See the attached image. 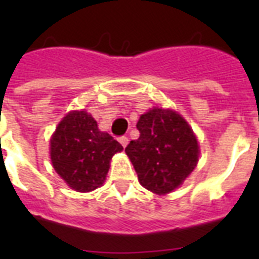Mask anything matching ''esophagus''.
<instances>
[{
  "instance_id": "obj_1",
  "label": "esophagus",
  "mask_w": 259,
  "mask_h": 259,
  "mask_svg": "<svg viewBox=\"0 0 259 259\" xmlns=\"http://www.w3.org/2000/svg\"><path fill=\"white\" fill-rule=\"evenodd\" d=\"M119 143L122 144L123 148H125V146L128 145V143H130V140H128V137L122 136V137H119Z\"/></svg>"
}]
</instances>
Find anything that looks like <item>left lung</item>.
<instances>
[{
    "mask_svg": "<svg viewBox=\"0 0 259 259\" xmlns=\"http://www.w3.org/2000/svg\"><path fill=\"white\" fill-rule=\"evenodd\" d=\"M140 136L125 153L140 184L157 194L170 193L194 170L198 144L188 123L172 110L153 109L136 124Z\"/></svg>",
    "mask_w": 259,
    "mask_h": 259,
    "instance_id": "8db88e82",
    "label": "left lung"
}]
</instances>
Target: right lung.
Wrapping results in <instances>:
<instances>
[{
	"label": "right lung",
	"instance_id": "right-lung-1",
	"mask_svg": "<svg viewBox=\"0 0 259 259\" xmlns=\"http://www.w3.org/2000/svg\"><path fill=\"white\" fill-rule=\"evenodd\" d=\"M123 146L85 111H72L58 124L50 140L54 170L71 188L91 192L105 182L110 159Z\"/></svg>",
	"mask_w": 259,
	"mask_h": 259
}]
</instances>
